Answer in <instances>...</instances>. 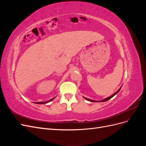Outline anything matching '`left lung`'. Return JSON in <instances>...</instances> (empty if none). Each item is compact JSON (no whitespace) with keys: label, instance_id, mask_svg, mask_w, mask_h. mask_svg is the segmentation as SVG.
I'll return each mask as SVG.
<instances>
[{"label":"left lung","instance_id":"obj_1","mask_svg":"<svg viewBox=\"0 0 146 146\" xmlns=\"http://www.w3.org/2000/svg\"><path fill=\"white\" fill-rule=\"evenodd\" d=\"M121 88H122V86L119 88V89L115 92V93H114L113 94H112L111 96H109V97H108V98H105V99H103V100H91V99H88V98H85V97H83L84 98H85V99H86L87 100H88V101H90V102H105V101H107V100H110V99H111L113 97H114V96H115L116 94H117L118 92H119V91L121 90Z\"/></svg>","mask_w":146,"mask_h":146}]
</instances>
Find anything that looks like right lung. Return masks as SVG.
Masks as SVG:
<instances>
[{
    "label": "right lung",
    "instance_id": "right-lung-1",
    "mask_svg": "<svg viewBox=\"0 0 146 146\" xmlns=\"http://www.w3.org/2000/svg\"><path fill=\"white\" fill-rule=\"evenodd\" d=\"M55 98H55H52V99H51L50 100H47V101H46V102H35V104H45L48 103V102H49L52 101V100H54Z\"/></svg>",
    "mask_w": 146,
    "mask_h": 146
}]
</instances>
